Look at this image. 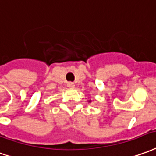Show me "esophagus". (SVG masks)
Listing matches in <instances>:
<instances>
[{
    "label": "esophagus",
    "instance_id": "esophagus-1",
    "mask_svg": "<svg viewBox=\"0 0 156 156\" xmlns=\"http://www.w3.org/2000/svg\"><path fill=\"white\" fill-rule=\"evenodd\" d=\"M74 83H72V82H69L68 83H67V87L69 88V89H73L74 88Z\"/></svg>",
    "mask_w": 156,
    "mask_h": 156
}]
</instances>
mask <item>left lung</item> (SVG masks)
<instances>
[{
  "instance_id": "8db88e82",
  "label": "left lung",
  "mask_w": 156,
  "mask_h": 156,
  "mask_svg": "<svg viewBox=\"0 0 156 156\" xmlns=\"http://www.w3.org/2000/svg\"><path fill=\"white\" fill-rule=\"evenodd\" d=\"M91 101H92L91 100H89V101H88V102H89V103H91Z\"/></svg>"
}]
</instances>
